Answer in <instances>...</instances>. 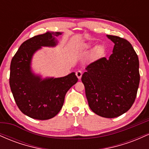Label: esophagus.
<instances>
[{
  "mask_svg": "<svg viewBox=\"0 0 149 149\" xmlns=\"http://www.w3.org/2000/svg\"><path fill=\"white\" fill-rule=\"evenodd\" d=\"M76 75L77 78H78V79L80 80V78H81L82 75H83V73H82V71H76Z\"/></svg>",
  "mask_w": 149,
  "mask_h": 149,
  "instance_id": "esophagus-1",
  "label": "esophagus"
}]
</instances>
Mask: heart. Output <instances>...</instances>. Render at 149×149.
<instances>
[{
	"instance_id": "obj_1",
	"label": "heart",
	"mask_w": 149,
	"mask_h": 149,
	"mask_svg": "<svg viewBox=\"0 0 149 149\" xmlns=\"http://www.w3.org/2000/svg\"><path fill=\"white\" fill-rule=\"evenodd\" d=\"M84 48L85 49H90L91 45L90 44H85L84 45ZM104 47L103 45H97L95 49H94V54L96 57H100L104 53Z\"/></svg>"
}]
</instances>
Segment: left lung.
Wrapping results in <instances>:
<instances>
[{"label": "left lung", "mask_w": 149, "mask_h": 149, "mask_svg": "<svg viewBox=\"0 0 149 149\" xmlns=\"http://www.w3.org/2000/svg\"><path fill=\"white\" fill-rule=\"evenodd\" d=\"M114 43L109 59L102 57L86 67L81 80L89 107L97 115L108 118L127 112L134 102L139 88V59L125 39L107 35Z\"/></svg>", "instance_id": "1"}]
</instances>
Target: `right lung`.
Instances as JSON below:
<instances>
[{"label": "right lung", "instance_id": "1", "mask_svg": "<svg viewBox=\"0 0 149 149\" xmlns=\"http://www.w3.org/2000/svg\"><path fill=\"white\" fill-rule=\"evenodd\" d=\"M61 32H47L26 40L20 45L10 64V86L19 110L29 117L48 120L60 111L66 92L78 81L76 73L61 78L34 74L31 64L33 54L41 47H54Z\"/></svg>", "mask_w": 149, "mask_h": 149}]
</instances>
